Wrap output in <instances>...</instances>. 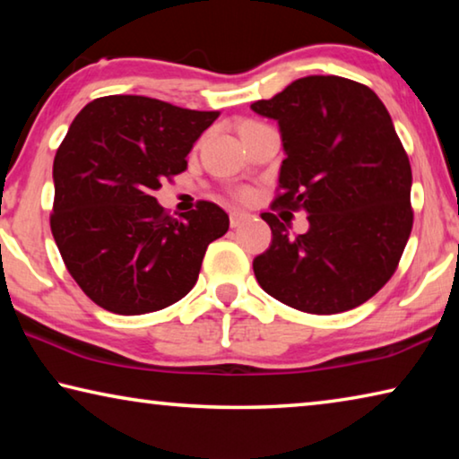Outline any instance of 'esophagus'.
I'll use <instances>...</instances> for the list:
<instances>
[{"instance_id": "34e87169", "label": "esophagus", "mask_w": 459, "mask_h": 459, "mask_svg": "<svg viewBox=\"0 0 459 459\" xmlns=\"http://www.w3.org/2000/svg\"><path fill=\"white\" fill-rule=\"evenodd\" d=\"M248 219H251V214H248V212L232 211V212H230V227L237 229V227H240V224H245Z\"/></svg>"}]
</instances>
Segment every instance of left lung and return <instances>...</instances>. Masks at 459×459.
I'll use <instances>...</instances> for the list:
<instances>
[{
    "mask_svg": "<svg viewBox=\"0 0 459 459\" xmlns=\"http://www.w3.org/2000/svg\"><path fill=\"white\" fill-rule=\"evenodd\" d=\"M251 108L275 119L285 160L273 206L307 212L309 229L265 212L273 238L253 261L271 298L340 314L383 287L413 229L411 164L375 91L342 76H304Z\"/></svg>",
    "mask_w": 459,
    "mask_h": 459,
    "instance_id": "8db88e82",
    "label": "left lung"
}]
</instances>
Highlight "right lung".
<instances>
[{
  "label": "right lung",
  "instance_id": "1",
  "mask_svg": "<svg viewBox=\"0 0 459 459\" xmlns=\"http://www.w3.org/2000/svg\"><path fill=\"white\" fill-rule=\"evenodd\" d=\"M219 111L139 95L91 100L54 158L50 229L68 273L107 312L139 316L182 299L208 245L229 230L214 202L174 219L152 194L188 166L186 155Z\"/></svg>",
  "mask_w": 459,
  "mask_h": 459
}]
</instances>
